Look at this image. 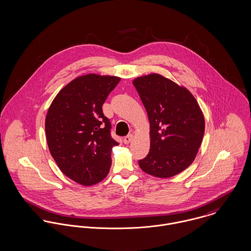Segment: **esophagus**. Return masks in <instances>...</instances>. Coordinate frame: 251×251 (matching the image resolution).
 <instances>
[{"label": "esophagus", "instance_id": "obj_1", "mask_svg": "<svg viewBox=\"0 0 251 251\" xmlns=\"http://www.w3.org/2000/svg\"><path fill=\"white\" fill-rule=\"evenodd\" d=\"M132 139H133V135H132V134H128L127 136H126L124 138V143H125V144H129V143L132 141Z\"/></svg>", "mask_w": 251, "mask_h": 251}]
</instances>
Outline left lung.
<instances>
[{"instance_id":"8db88e82","label":"left lung","mask_w":251,"mask_h":251,"mask_svg":"<svg viewBox=\"0 0 251 251\" xmlns=\"http://www.w3.org/2000/svg\"><path fill=\"white\" fill-rule=\"evenodd\" d=\"M150 121L151 149L139 161L148 175L169 178L196 158L204 135L203 113L193 94L159 74L133 79Z\"/></svg>"}]
</instances>
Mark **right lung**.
Masks as SVG:
<instances>
[{"label": "right lung", "instance_id": "obj_1", "mask_svg": "<svg viewBox=\"0 0 251 251\" xmlns=\"http://www.w3.org/2000/svg\"><path fill=\"white\" fill-rule=\"evenodd\" d=\"M121 77L87 74L65 85L51 101L46 116L50 152L61 172L82 186L106 177L111 151L119 145L110 136V122L102 104Z\"/></svg>", "mask_w": 251, "mask_h": 251}]
</instances>
